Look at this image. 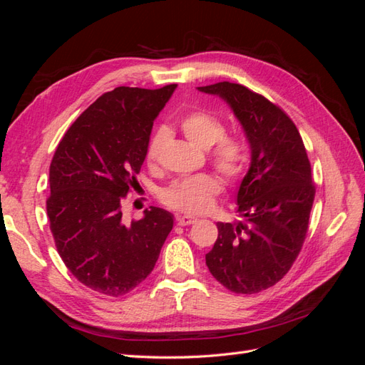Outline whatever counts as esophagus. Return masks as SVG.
I'll return each mask as SVG.
<instances>
[{
    "instance_id": "esophagus-1",
    "label": "esophagus",
    "mask_w": 365,
    "mask_h": 365,
    "mask_svg": "<svg viewBox=\"0 0 365 365\" xmlns=\"http://www.w3.org/2000/svg\"><path fill=\"white\" fill-rule=\"evenodd\" d=\"M176 222H178V225H181V227L192 225V224L196 222V217H193V216H178Z\"/></svg>"
}]
</instances>
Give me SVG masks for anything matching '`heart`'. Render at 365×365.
<instances>
[{"label":"heart","mask_w":365,"mask_h":365,"mask_svg":"<svg viewBox=\"0 0 365 365\" xmlns=\"http://www.w3.org/2000/svg\"><path fill=\"white\" fill-rule=\"evenodd\" d=\"M181 129L196 146L210 149L216 145L212 150V163L225 180L235 181L245 172L248 163L245 146L235 138H222L225 126L217 117L205 111H193L181 120ZM168 138V128H158L153 132L146 148L148 163L160 160ZM219 190L220 185L215 176L200 173L173 181L161 192V200L185 213H202L212 207Z\"/></svg>","instance_id":"1"}]
</instances>
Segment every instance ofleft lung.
<instances>
[{"instance_id": "1", "label": "left lung", "mask_w": 365, "mask_h": 365, "mask_svg": "<svg viewBox=\"0 0 365 365\" xmlns=\"http://www.w3.org/2000/svg\"><path fill=\"white\" fill-rule=\"evenodd\" d=\"M197 90L227 102L251 149L237 192L244 222H217L205 263L227 289L260 292L284 277L302 250L315 196L311 163L294 121L268 98L231 82Z\"/></svg>"}]
</instances>
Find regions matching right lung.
<instances>
[{
    "label": "right lung",
    "instance_id": "obj_1",
    "mask_svg": "<svg viewBox=\"0 0 365 365\" xmlns=\"http://www.w3.org/2000/svg\"><path fill=\"white\" fill-rule=\"evenodd\" d=\"M176 90L118 86L65 132L50 164L47 215L59 256L96 292L125 295L145 280L173 227L158 207L123 222L121 201L137 182L153 120Z\"/></svg>",
    "mask_w": 365,
    "mask_h": 365
}]
</instances>
